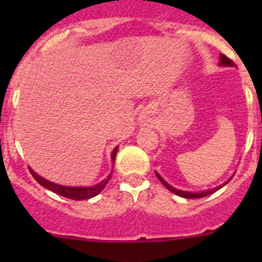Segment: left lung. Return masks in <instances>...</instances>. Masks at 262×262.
<instances>
[{
  "instance_id": "obj_1",
  "label": "left lung",
  "mask_w": 262,
  "mask_h": 262,
  "mask_svg": "<svg viewBox=\"0 0 262 262\" xmlns=\"http://www.w3.org/2000/svg\"><path fill=\"white\" fill-rule=\"evenodd\" d=\"M221 64L222 66H234V62L232 59H229L228 57H226V55H223L222 54L221 55ZM156 175H157V178H158V180H160L161 182H162L163 185H165L166 187H167L168 190H170V191H172L173 194H176V195H179V196H182V198H187V199H195V198H204V196H207V195H209V194H213V192H215L216 190H219L221 189V187H223L224 185L227 184V181L226 184H223V185H221V186H218V187H214V189H212V190H208V191H203V192H187V191H182V190H178V189H175V187H172L171 186V185H168L167 182H166L165 180H163L162 178H161L160 175H158L157 172H156Z\"/></svg>"
}]
</instances>
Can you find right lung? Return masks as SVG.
I'll return each mask as SVG.
<instances>
[{
    "mask_svg": "<svg viewBox=\"0 0 262 262\" xmlns=\"http://www.w3.org/2000/svg\"><path fill=\"white\" fill-rule=\"evenodd\" d=\"M116 150H118V148H115L114 152H113V155H112L113 162L115 161ZM29 171H30V173L33 175V178L35 179V180L38 181L41 186H44L46 189L50 190V191L55 192V194L60 195V196H64V198H68V199H73V200H84V199H90V198L96 196V195L100 194V192L102 191V189L106 186V184L109 182L110 179H112V173H113V172L110 173V175L107 176L105 180L99 182V184L95 185V186L71 187V186H62V185H57V184H54V182H50L48 180H46V179H43V178H40L39 175H36V173L31 170V168H29Z\"/></svg>",
    "mask_w": 262,
    "mask_h": 262,
    "instance_id": "add662e5",
    "label": "right lung"
}]
</instances>
